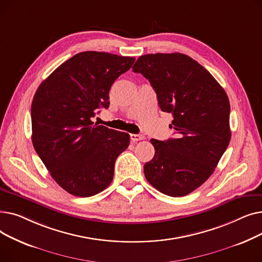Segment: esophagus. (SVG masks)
Segmentation results:
<instances>
[{"label": "esophagus", "mask_w": 262, "mask_h": 262, "mask_svg": "<svg viewBox=\"0 0 262 262\" xmlns=\"http://www.w3.org/2000/svg\"><path fill=\"white\" fill-rule=\"evenodd\" d=\"M143 138H144V137H143L142 135H138V134H130V140H132L133 142L142 140Z\"/></svg>", "instance_id": "34e87169"}]
</instances>
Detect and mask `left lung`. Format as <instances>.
<instances>
[{
  "instance_id": "1",
  "label": "left lung",
  "mask_w": 262,
  "mask_h": 262,
  "mask_svg": "<svg viewBox=\"0 0 262 262\" xmlns=\"http://www.w3.org/2000/svg\"><path fill=\"white\" fill-rule=\"evenodd\" d=\"M133 71L148 79L160 109L173 115L175 132L166 141L150 139L155 155L144 164L145 178L163 194L185 196L208 180L229 144L228 96L185 54H146Z\"/></svg>"
}]
</instances>
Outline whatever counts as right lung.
<instances>
[{"label": "right lung", "instance_id": "obj_1", "mask_svg": "<svg viewBox=\"0 0 262 262\" xmlns=\"http://www.w3.org/2000/svg\"><path fill=\"white\" fill-rule=\"evenodd\" d=\"M134 57L87 51L61 63L38 87L31 108L32 141L53 180L88 198L113 182L115 162L129 145L127 133L93 123L109 107V90Z\"/></svg>", "mask_w": 262, "mask_h": 262}]
</instances>
